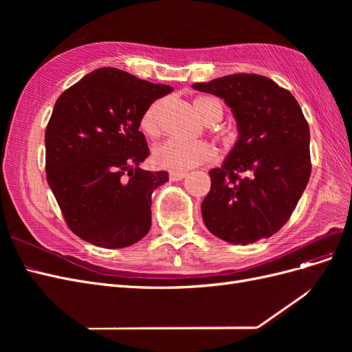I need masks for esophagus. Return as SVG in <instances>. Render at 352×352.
I'll return each mask as SVG.
<instances>
[{
    "mask_svg": "<svg viewBox=\"0 0 352 352\" xmlns=\"http://www.w3.org/2000/svg\"><path fill=\"white\" fill-rule=\"evenodd\" d=\"M168 177H170V180H172V182H179V180H182V179H185V177H186V173H177V172H170Z\"/></svg>",
    "mask_w": 352,
    "mask_h": 352,
    "instance_id": "obj_1",
    "label": "esophagus"
}]
</instances>
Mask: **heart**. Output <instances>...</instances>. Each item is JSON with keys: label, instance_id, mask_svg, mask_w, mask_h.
Instances as JSON below:
<instances>
[{"label": "heart", "instance_id": "b5f03b06", "mask_svg": "<svg viewBox=\"0 0 352 352\" xmlns=\"http://www.w3.org/2000/svg\"><path fill=\"white\" fill-rule=\"evenodd\" d=\"M194 110L199 119L212 124L217 123L221 119L223 107L219 100L211 97H197L192 102ZM162 109L163 101H154L148 109L144 111L141 117V129L142 132L155 138L162 132ZM214 148L210 144L202 141H182L176 138H170L154 148L153 151V162L157 167L170 170V172L184 173L186 170L197 167L199 164L210 163L214 158Z\"/></svg>", "mask_w": 352, "mask_h": 352}]
</instances>
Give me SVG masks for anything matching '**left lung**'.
<instances>
[{"label":"left lung","instance_id":"1","mask_svg":"<svg viewBox=\"0 0 352 352\" xmlns=\"http://www.w3.org/2000/svg\"><path fill=\"white\" fill-rule=\"evenodd\" d=\"M192 88L225 101L238 127L221 167L208 172L202 220L229 243L270 238L291 217L311 173L310 129L300 104L260 74H229Z\"/></svg>","mask_w":352,"mask_h":352}]
</instances>
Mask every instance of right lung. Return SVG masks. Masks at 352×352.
Here are the masks:
<instances>
[{
	"label": "right lung",
	"instance_id": "add662e5",
	"mask_svg": "<svg viewBox=\"0 0 352 352\" xmlns=\"http://www.w3.org/2000/svg\"><path fill=\"white\" fill-rule=\"evenodd\" d=\"M173 91L102 67L63 92L45 131L47 180L73 233L102 248H124L151 228V195L167 172H146L141 117Z\"/></svg>",
	"mask_w": 352,
	"mask_h": 352
}]
</instances>
